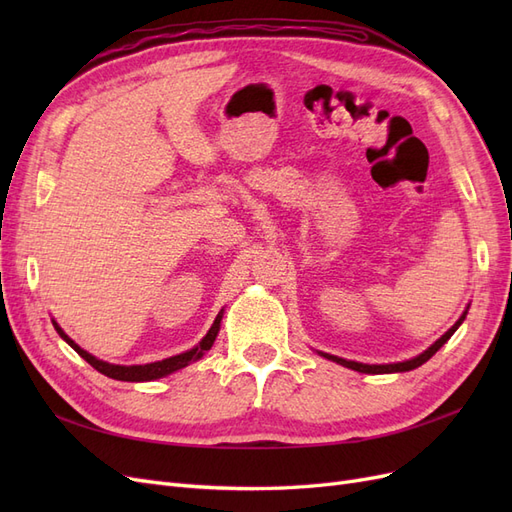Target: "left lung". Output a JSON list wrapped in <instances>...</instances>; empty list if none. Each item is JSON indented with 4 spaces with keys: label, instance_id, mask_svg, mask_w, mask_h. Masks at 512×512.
I'll list each match as a JSON object with an SVG mask.
<instances>
[{
    "label": "left lung",
    "instance_id": "left-lung-1",
    "mask_svg": "<svg viewBox=\"0 0 512 512\" xmlns=\"http://www.w3.org/2000/svg\"><path fill=\"white\" fill-rule=\"evenodd\" d=\"M468 309H470V305L466 307V312H463L461 316H459V320L453 324L451 329H448L440 339H436V342H433L427 350H423L421 354H416V356H412V359H408V361H401V363H384V365H369V363H359V361H348V359H342V356H335V354H329V352H320V350H316L320 356H324V359H329V361H333V363H337V365H344V367H348V369H354V371H361V374H399V371H410V369H416V367H421L423 363H427L433 354H436L448 339L453 337V333L461 327V322L466 320V316H468Z\"/></svg>",
    "mask_w": 512,
    "mask_h": 512
}]
</instances>
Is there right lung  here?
Segmentation results:
<instances>
[{
    "mask_svg": "<svg viewBox=\"0 0 512 512\" xmlns=\"http://www.w3.org/2000/svg\"><path fill=\"white\" fill-rule=\"evenodd\" d=\"M222 316H224V309H220V314L215 316V320H213V324H211V329L207 331V335H205L203 339H200V342H198L194 348L185 350V352H181V354H175V356H168V359H162V361H156V363H147V365H115V363L100 361L98 356L89 354L87 350H83L79 344H76L74 339H70V337L64 333V329H61L55 320H53V327H55V331L59 333V337L64 339V342H66L70 348H74L76 352H79L91 367L98 369L100 374H104V376H108V378H113V380H121V382H149V380H158V378L175 374V371H179V369H183V367H188L190 363H194V361H198V359H203V354H205L207 350H211V346H213V342H215V337H218V333H220Z\"/></svg>",
    "mask_w": 512,
    "mask_h": 512,
    "instance_id": "obj_1",
    "label": "right lung"
}]
</instances>
